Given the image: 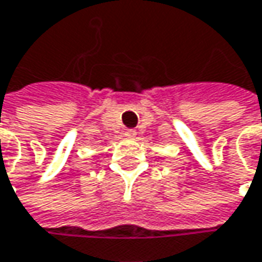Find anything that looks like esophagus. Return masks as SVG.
Segmentation results:
<instances>
[{"instance_id": "obj_1", "label": "esophagus", "mask_w": 262, "mask_h": 262, "mask_svg": "<svg viewBox=\"0 0 262 262\" xmlns=\"http://www.w3.org/2000/svg\"><path fill=\"white\" fill-rule=\"evenodd\" d=\"M124 135H126L127 138H135V136H136V132L133 130V129H127V130L124 132Z\"/></svg>"}]
</instances>
